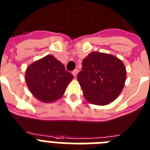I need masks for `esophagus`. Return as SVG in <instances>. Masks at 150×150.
<instances>
[{"mask_svg":"<svg viewBox=\"0 0 150 150\" xmlns=\"http://www.w3.org/2000/svg\"><path fill=\"white\" fill-rule=\"evenodd\" d=\"M78 72H79V70H78V69H75V70L72 71V75H74L75 77H76V75H77Z\"/></svg>","mask_w":150,"mask_h":150,"instance_id":"obj_1","label":"esophagus"}]
</instances>
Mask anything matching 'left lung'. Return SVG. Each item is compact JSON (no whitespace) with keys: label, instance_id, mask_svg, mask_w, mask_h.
<instances>
[{"label":"left lung","instance_id":"8db88e82","mask_svg":"<svg viewBox=\"0 0 150 150\" xmlns=\"http://www.w3.org/2000/svg\"><path fill=\"white\" fill-rule=\"evenodd\" d=\"M82 65L77 79L89 103L107 105L117 98L126 80V68L120 59L111 54L92 52Z\"/></svg>","mask_w":150,"mask_h":150}]
</instances>
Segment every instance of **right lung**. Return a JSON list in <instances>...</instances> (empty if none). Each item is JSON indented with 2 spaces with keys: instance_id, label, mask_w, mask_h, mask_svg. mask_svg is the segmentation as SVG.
Returning <instances> with one entry per match:
<instances>
[{
  "instance_id": "1",
  "label": "right lung",
  "mask_w": 150,
  "mask_h": 150,
  "mask_svg": "<svg viewBox=\"0 0 150 150\" xmlns=\"http://www.w3.org/2000/svg\"><path fill=\"white\" fill-rule=\"evenodd\" d=\"M73 75L53 55H47L32 63L25 71L29 91L43 103H51L63 96Z\"/></svg>"
}]
</instances>
